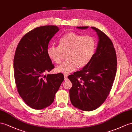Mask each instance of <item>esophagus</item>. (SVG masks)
Listing matches in <instances>:
<instances>
[{
	"label": "esophagus",
	"instance_id": "34e87169",
	"mask_svg": "<svg viewBox=\"0 0 132 132\" xmlns=\"http://www.w3.org/2000/svg\"><path fill=\"white\" fill-rule=\"evenodd\" d=\"M64 80L65 81L68 80V75H64Z\"/></svg>",
	"mask_w": 132,
	"mask_h": 132
}]
</instances>
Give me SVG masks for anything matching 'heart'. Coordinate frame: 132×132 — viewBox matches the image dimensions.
I'll return each instance as SVG.
<instances>
[{
	"instance_id": "heart-1",
	"label": "heart",
	"mask_w": 132,
	"mask_h": 132,
	"mask_svg": "<svg viewBox=\"0 0 132 132\" xmlns=\"http://www.w3.org/2000/svg\"><path fill=\"white\" fill-rule=\"evenodd\" d=\"M95 47L93 37L70 32L60 38L58 46H51L48 48L47 54L56 64H60L64 54H66L67 60L57 67L56 70L68 75L74 71L77 67L81 68L87 65L94 55Z\"/></svg>"
}]
</instances>
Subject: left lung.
I'll return each instance as SVG.
<instances>
[{
	"label": "left lung",
	"mask_w": 132,
	"mask_h": 132,
	"mask_svg": "<svg viewBox=\"0 0 132 132\" xmlns=\"http://www.w3.org/2000/svg\"><path fill=\"white\" fill-rule=\"evenodd\" d=\"M86 29L88 27H77ZM98 43L90 62L79 71L69 75L72 83L69 90L72 104L80 110H94L104 103L110 93L117 69L114 45L106 35L95 27Z\"/></svg>",
	"instance_id": "obj_1"
}]
</instances>
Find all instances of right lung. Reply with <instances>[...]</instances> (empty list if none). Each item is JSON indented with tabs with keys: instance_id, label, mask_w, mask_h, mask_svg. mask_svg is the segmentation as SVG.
<instances>
[{
	"instance_id": "1",
	"label": "right lung",
	"mask_w": 132,
	"mask_h": 132,
	"mask_svg": "<svg viewBox=\"0 0 132 132\" xmlns=\"http://www.w3.org/2000/svg\"><path fill=\"white\" fill-rule=\"evenodd\" d=\"M59 30L56 26L34 28L18 43L14 57V75L19 95L28 106L40 110L53 103L64 80L62 73L45 75L54 68L48 44Z\"/></svg>"
}]
</instances>
